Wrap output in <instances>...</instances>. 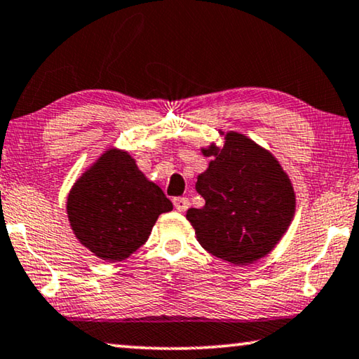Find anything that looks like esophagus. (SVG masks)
Wrapping results in <instances>:
<instances>
[{
  "mask_svg": "<svg viewBox=\"0 0 359 359\" xmlns=\"http://www.w3.org/2000/svg\"><path fill=\"white\" fill-rule=\"evenodd\" d=\"M172 203H174V208L177 209L179 212H185V210L190 206L189 198H174Z\"/></svg>",
  "mask_w": 359,
  "mask_h": 359,
  "instance_id": "obj_1",
  "label": "esophagus"
}]
</instances>
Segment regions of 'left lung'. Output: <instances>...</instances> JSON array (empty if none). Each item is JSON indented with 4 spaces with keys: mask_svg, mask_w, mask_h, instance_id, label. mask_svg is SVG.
<instances>
[{
    "mask_svg": "<svg viewBox=\"0 0 359 359\" xmlns=\"http://www.w3.org/2000/svg\"><path fill=\"white\" fill-rule=\"evenodd\" d=\"M203 153L212 158L196 182L206 204L187 210L198 241L233 265L265 257L294 217L295 193L287 174L270 151L233 130L224 149L210 145Z\"/></svg>",
    "mask_w": 359,
    "mask_h": 359,
    "instance_id": "1",
    "label": "left lung"
}]
</instances>
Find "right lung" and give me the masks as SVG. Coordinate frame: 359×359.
<instances>
[{
	"label": "right lung",
	"mask_w": 359,
	"mask_h": 359,
	"mask_svg": "<svg viewBox=\"0 0 359 359\" xmlns=\"http://www.w3.org/2000/svg\"><path fill=\"white\" fill-rule=\"evenodd\" d=\"M172 210L163 190L133 156L110 149L79 177L67 214L79 243L107 262L128 259L149 240L159 214Z\"/></svg>",
	"instance_id": "obj_1"
}]
</instances>
